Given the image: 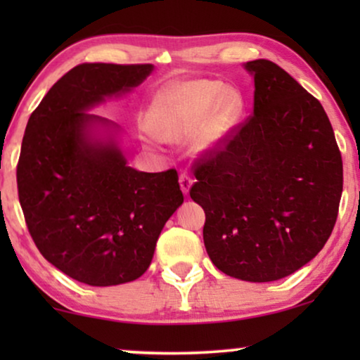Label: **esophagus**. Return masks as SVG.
<instances>
[{"instance_id":"1","label":"esophagus","mask_w":360,"mask_h":360,"mask_svg":"<svg viewBox=\"0 0 360 360\" xmlns=\"http://www.w3.org/2000/svg\"><path fill=\"white\" fill-rule=\"evenodd\" d=\"M179 184H181V191H183L184 194H189L191 186H193V177H191L188 172H183V174L179 176Z\"/></svg>"}]
</instances>
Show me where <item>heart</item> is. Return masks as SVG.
I'll list each match as a JSON object with an SVG mask.
<instances>
[{"label": "heart", "instance_id": "1", "mask_svg": "<svg viewBox=\"0 0 360 360\" xmlns=\"http://www.w3.org/2000/svg\"><path fill=\"white\" fill-rule=\"evenodd\" d=\"M240 98L210 80L166 89L158 95L150 127L165 141L195 138L200 151H210L225 140L240 115Z\"/></svg>", "mask_w": 360, "mask_h": 360}]
</instances>
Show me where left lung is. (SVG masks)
<instances>
[{
    "mask_svg": "<svg viewBox=\"0 0 360 360\" xmlns=\"http://www.w3.org/2000/svg\"><path fill=\"white\" fill-rule=\"evenodd\" d=\"M253 115L194 161L191 199L204 245L225 275L263 283L300 270L336 224L342 158L318 98L266 59L247 62Z\"/></svg>",
    "mask_w": 360,
    "mask_h": 360,
    "instance_id": "1",
    "label": "left lung"
}]
</instances>
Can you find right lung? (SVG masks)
<instances>
[{
	"instance_id": "1",
	"label": "right lung",
	"mask_w": 360,
	"mask_h": 360,
	"mask_svg": "<svg viewBox=\"0 0 360 360\" xmlns=\"http://www.w3.org/2000/svg\"><path fill=\"white\" fill-rule=\"evenodd\" d=\"M151 70V64L77 65L27 122L16 169L27 230L42 257L80 283L140 278L167 219L184 202L176 169H133L113 136L92 135L97 124H113L87 110L130 92Z\"/></svg>"
}]
</instances>
